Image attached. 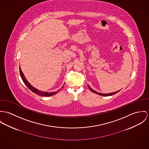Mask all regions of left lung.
I'll return each mask as SVG.
<instances>
[{
    "label": "left lung",
    "mask_w": 149,
    "mask_h": 149,
    "mask_svg": "<svg viewBox=\"0 0 149 149\" xmlns=\"http://www.w3.org/2000/svg\"><path fill=\"white\" fill-rule=\"evenodd\" d=\"M88 87H89L90 90L92 92H93V93H95V94H97L100 95H102V96H106V97H107V96H111V95H113L116 94V93H117L118 92H119V91H116L115 93H109V94H102V93H98V92H97V91H94V90H93L91 88H90L89 86H88Z\"/></svg>",
    "instance_id": "1"
}]
</instances>
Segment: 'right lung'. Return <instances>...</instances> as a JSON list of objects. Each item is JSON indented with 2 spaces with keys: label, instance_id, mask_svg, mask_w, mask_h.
Here are the masks:
<instances>
[{
  "label": "right lung",
  "instance_id": "add662e5",
  "mask_svg": "<svg viewBox=\"0 0 149 149\" xmlns=\"http://www.w3.org/2000/svg\"><path fill=\"white\" fill-rule=\"evenodd\" d=\"M19 71H20V77L23 81V82L24 83V84L26 85V86L31 91H33V93L38 95H40V96H44V97H50L51 95H53L56 93H58L60 90L56 92H52V93H49V92H45V91H40L36 88H35V87H33V86L32 85H31V84H30L29 82L27 81V79H26L24 74H23L22 70H21V68H20V67H19Z\"/></svg>",
  "mask_w": 149,
  "mask_h": 149
}]
</instances>
